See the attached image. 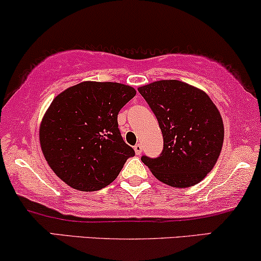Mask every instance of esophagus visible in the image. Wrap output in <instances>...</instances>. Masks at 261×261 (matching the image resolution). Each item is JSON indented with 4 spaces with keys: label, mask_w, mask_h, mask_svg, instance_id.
I'll use <instances>...</instances> for the list:
<instances>
[{
    "label": "esophagus",
    "mask_w": 261,
    "mask_h": 261,
    "mask_svg": "<svg viewBox=\"0 0 261 261\" xmlns=\"http://www.w3.org/2000/svg\"><path fill=\"white\" fill-rule=\"evenodd\" d=\"M134 151H136L137 155H140L141 151H143V147H141L140 144H137V145H134Z\"/></svg>",
    "instance_id": "esophagus-1"
}]
</instances>
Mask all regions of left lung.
<instances>
[{"label": "left lung", "mask_w": 261, "mask_h": 261, "mask_svg": "<svg viewBox=\"0 0 261 261\" xmlns=\"http://www.w3.org/2000/svg\"><path fill=\"white\" fill-rule=\"evenodd\" d=\"M138 91L155 114L163 136L156 159L141 157L160 181L173 188L198 184L213 169L224 141V124L203 91L176 80H162Z\"/></svg>", "instance_id": "left-lung-1"}]
</instances>
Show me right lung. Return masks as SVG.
<instances>
[{
	"label": "right lung",
	"mask_w": 261,
	"mask_h": 261,
	"mask_svg": "<svg viewBox=\"0 0 261 261\" xmlns=\"http://www.w3.org/2000/svg\"><path fill=\"white\" fill-rule=\"evenodd\" d=\"M136 89L116 82H82L57 95L41 122L40 143L53 172L80 191H96L136 155L118 129L117 115Z\"/></svg>",
	"instance_id": "obj_1"
}]
</instances>
